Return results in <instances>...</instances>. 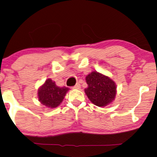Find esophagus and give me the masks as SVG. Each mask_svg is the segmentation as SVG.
Segmentation results:
<instances>
[{
  "label": "esophagus",
  "mask_w": 157,
  "mask_h": 157,
  "mask_svg": "<svg viewBox=\"0 0 157 157\" xmlns=\"http://www.w3.org/2000/svg\"><path fill=\"white\" fill-rule=\"evenodd\" d=\"M80 83H77L76 85H75L74 87H73V89H76V90H79V89H80Z\"/></svg>",
  "instance_id": "obj_1"
}]
</instances>
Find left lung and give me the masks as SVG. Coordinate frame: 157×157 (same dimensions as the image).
<instances>
[{
	"mask_svg": "<svg viewBox=\"0 0 157 157\" xmlns=\"http://www.w3.org/2000/svg\"><path fill=\"white\" fill-rule=\"evenodd\" d=\"M88 86L85 93L89 100L98 107H105L113 102L117 93L116 82L108 76L93 71L85 77Z\"/></svg>",
	"mask_w": 157,
	"mask_h": 157,
	"instance_id": "1",
	"label": "left lung"
}]
</instances>
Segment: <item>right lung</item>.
<instances>
[{
  "label": "right lung",
  "mask_w": 157,
  "mask_h": 157,
  "mask_svg": "<svg viewBox=\"0 0 157 157\" xmlns=\"http://www.w3.org/2000/svg\"><path fill=\"white\" fill-rule=\"evenodd\" d=\"M69 90L68 87H58L55 82L48 78L38 89L39 101L48 108H55L62 103Z\"/></svg>",
  "instance_id": "add662e5"
}]
</instances>
